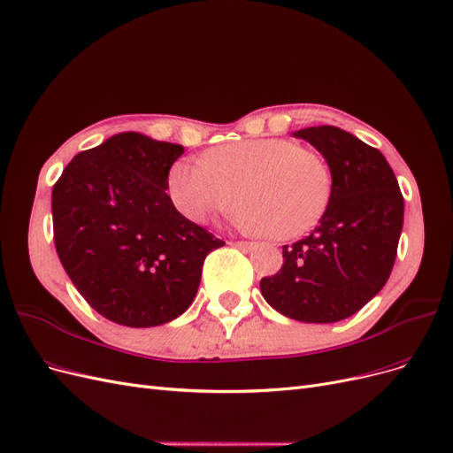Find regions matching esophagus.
Wrapping results in <instances>:
<instances>
[{
  "label": "esophagus",
  "instance_id": "34e87169",
  "mask_svg": "<svg viewBox=\"0 0 453 453\" xmlns=\"http://www.w3.org/2000/svg\"><path fill=\"white\" fill-rule=\"evenodd\" d=\"M232 245H234V248H238V250H242V251L253 250V242H234Z\"/></svg>",
  "mask_w": 453,
  "mask_h": 453
}]
</instances>
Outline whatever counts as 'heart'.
<instances>
[{
  "instance_id": "heart-1",
  "label": "heart",
  "mask_w": 453,
  "mask_h": 453,
  "mask_svg": "<svg viewBox=\"0 0 453 453\" xmlns=\"http://www.w3.org/2000/svg\"><path fill=\"white\" fill-rule=\"evenodd\" d=\"M168 195L175 210L195 223L232 211L238 195L245 230L289 240L323 215L331 172L319 155L289 140H243L211 149L203 160H175Z\"/></svg>"
}]
</instances>
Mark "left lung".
<instances>
[{
  "label": "left lung",
  "instance_id": "left-lung-1",
  "mask_svg": "<svg viewBox=\"0 0 453 453\" xmlns=\"http://www.w3.org/2000/svg\"><path fill=\"white\" fill-rule=\"evenodd\" d=\"M293 135L326 160L331 198L310 236L283 245V266L260 280V293L291 319L336 323L357 313L388 283L404 200L386 157L353 134L325 125Z\"/></svg>",
  "mask_w": 453,
  "mask_h": 453
}]
</instances>
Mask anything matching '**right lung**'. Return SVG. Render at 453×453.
Segmentation results:
<instances>
[{"label": "right lung", "instance_id": "1", "mask_svg": "<svg viewBox=\"0 0 453 453\" xmlns=\"http://www.w3.org/2000/svg\"><path fill=\"white\" fill-rule=\"evenodd\" d=\"M183 145L120 132L73 157L52 188L54 245L105 319L164 325L193 304L203 258L225 245L175 210L168 190Z\"/></svg>", "mask_w": 453, "mask_h": 453}]
</instances>
